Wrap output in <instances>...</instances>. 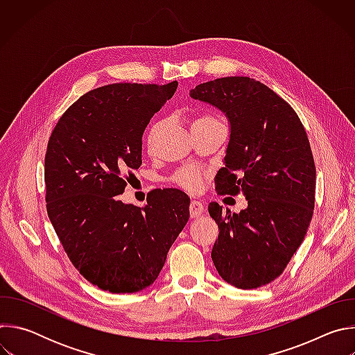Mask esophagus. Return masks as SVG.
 I'll return each mask as SVG.
<instances>
[{
  "label": "esophagus",
  "mask_w": 355,
  "mask_h": 355,
  "mask_svg": "<svg viewBox=\"0 0 355 355\" xmlns=\"http://www.w3.org/2000/svg\"><path fill=\"white\" fill-rule=\"evenodd\" d=\"M204 214V204L200 200H191L189 205V215L191 218H198Z\"/></svg>",
  "instance_id": "esophagus-1"
}]
</instances>
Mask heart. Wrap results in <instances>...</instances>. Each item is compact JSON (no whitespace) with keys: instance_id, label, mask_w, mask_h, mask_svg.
Returning <instances> with one entry per match:
<instances>
[{"instance_id":"heart-1","label":"heart","mask_w":355,"mask_h":355,"mask_svg":"<svg viewBox=\"0 0 355 355\" xmlns=\"http://www.w3.org/2000/svg\"><path fill=\"white\" fill-rule=\"evenodd\" d=\"M216 119H214L212 116H202V118H198L195 123H208V122H215ZM162 123H156L153 128L150 129V133H148V141L151 143L157 133V130L160 129ZM202 180H204V173L199 171L198 168H193V167H185V168H181L175 175H174V182L178 184L181 188L187 189V191H191V192H195L200 188V184H202Z\"/></svg>"}]
</instances>
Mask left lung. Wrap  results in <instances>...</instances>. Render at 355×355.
I'll list each match as a JSON object with an SVG mask.
<instances>
[{
  "mask_svg": "<svg viewBox=\"0 0 355 355\" xmlns=\"http://www.w3.org/2000/svg\"><path fill=\"white\" fill-rule=\"evenodd\" d=\"M189 96L227 118L230 139L215 188L247 199L240 214L209 204L219 227L214 264L236 288L267 285L285 270L313 215L316 168L305 128L286 101L250 77L199 84Z\"/></svg>",
  "mask_w": 355,
  "mask_h": 355,
  "instance_id": "1",
  "label": "left lung"
}]
</instances>
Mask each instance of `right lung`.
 <instances>
[{"mask_svg":"<svg viewBox=\"0 0 355 355\" xmlns=\"http://www.w3.org/2000/svg\"><path fill=\"white\" fill-rule=\"evenodd\" d=\"M177 85L121 83L92 89L63 114L47 143L49 219L80 274L112 293L153 284L189 219V198L180 189L151 191L143 208L118 198L130 170L141 164L146 126Z\"/></svg>","mask_w":355,"mask_h":355,"instance_id":"right-lung-1","label":"right lung"}]
</instances>
